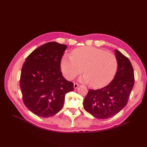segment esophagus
Segmentation results:
<instances>
[{
	"label": "esophagus",
	"instance_id": "obj_1",
	"mask_svg": "<svg viewBox=\"0 0 147 147\" xmlns=\"http://www.w3.org/2000/svg\"><path fill=\"white\" fill-rule=\"evenodd\" d=\"M80 85L78 83H74V89H76Z\"/></svg>",
	"mask_w": 147,
	"mask_h": 147
}]
</instances>
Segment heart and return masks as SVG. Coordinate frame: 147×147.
Segmentation results:
<instances>
[{
  "mask_svg": "<svg viewBox=\"0 0 147 147\" xmlns=\"http://www.w3.org/2000/svg\"><path fill=\"white\" fill-rule=\"evenodd\" d=\"M71 55L65 54L61 61L64 76L74 79L83 72L81 82L90 83L93 88H102L113 80L117 69V61L110 52L93 47H82L74 49Z\"/></svg>",
  "mask_w": 147,
  "mask_h": 147,
  "instance_id": "heart-1",
  "label": "heart"
}]
</instances>
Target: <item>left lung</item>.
<instances>
[{
    "instance_id": "1",
    "label": "left lung",
    "mask_w": 147,
    "mask_h": 147,
    "mask_svg": "<svg viewBox=\"0 0 147 147\" xmlns=\"http://www.w3.org/2000/svg\"><path fill=\"white\" fill-rule=\"evenodd\" d=\"M114 52L117 69L114 79L104 88L89 90L83 100L85 110L100 119L114 116L125 107L135 83L129 60L118 50Z\"/></svg>"
}]
</instances>
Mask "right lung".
<instances>
[{"instance_id": "add662e5", "label": "right lung", "mask_w": 147, "mask_h": 147, "mask_svg": "<svg viewBox=\"0 0 147 147\" xmlns=\"http://www.w3.org/2000/svg\"><path fill=\"white\" fill-rule=\"evenodd\" d=\"M67 45L51 42L28 56L23 65L20 88L23 102L33 114L42 117L55 115L63 107L65 95L74 90L73 83L61 71V61Z\"/></svg>"}]
</instances>
